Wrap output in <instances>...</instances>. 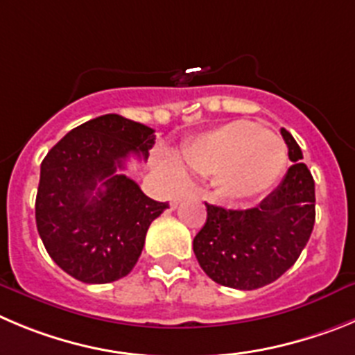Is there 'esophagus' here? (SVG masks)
Instances as JSON below:
<instances>
[{
	"mask_svg": "<svg viewBox=\"0 0 355 355\" xmlns=\"http://www.w3.org/2000/svg\"><path fill=\"white\" fill-rule=\"evenodd\" d=\"M190 195H191V191H181V193H178L174 199H172L171 206L175 209V207H178V204H180L183 199H187V197H190Z\"/></svg>",
	"mask_w": 355,
	"mask_h": 355,
	"instance_id": "34e87169",
	"label": "esophagus"
}]
</instances>
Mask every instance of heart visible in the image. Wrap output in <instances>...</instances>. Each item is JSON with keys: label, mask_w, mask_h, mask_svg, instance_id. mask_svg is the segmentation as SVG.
Returning <instances> with one entry per match:
<instances>
[{"label": "heart", "mask_w": 355, "mask_h": 355, "mask_svg": "<svg viewBox=\"0 0 355 355\" xmlns=\"http://www.w3.org/2000/svg\"><path fill=\"white\" fill-rule=\"evenodd\" d=\"M187 167L199 174H214L218 193L230 200L255 197L268 190L285 167V146L275 133L252 121H232L200 133L181 151ZM174 178L187 172L171 164Z\"/></svg>", "instance_id": "b5f03b06"}]
</instances>
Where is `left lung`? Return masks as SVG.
<instances>
[{
  "label": "left lung",
  "instance_id": "obj_1",
  "mask_svg": "<svg viewBox=\"0 0 355 355\" xmlns=\"http://www.w3.org/2000/svg\"><path fill=\"white\" fill-rule=\"evenodd\" d=\"M282 137L294 164L276 190L252 209L206 204L207 220L193 237L200 268L213 282L237 291L272 284L294 266L315 223V181L291 133Z\"/></svg>",
  "mask_w": 355,
  "mask_h": 355
}]
</instances>
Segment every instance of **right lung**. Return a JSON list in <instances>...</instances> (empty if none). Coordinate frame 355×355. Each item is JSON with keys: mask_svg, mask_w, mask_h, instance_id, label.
<instances>
[{"mask_svg": "<svg viewBox=\"0 0 355 355\" xmlns=\"http://www.w3.org/2000/svg\"><path fill=\"white\" fill-rule=\"evenodd\" d=\"M155 130L105 114L68 132L42 162L35 216L51 259L84 284H110L137 264L146 232L168 207L125 174L148 158Z\"/></svg>", "mask_w": 355, "mask_h": 355, "instance_id": "add662e5", "label": "right lung"}]
</instances>
